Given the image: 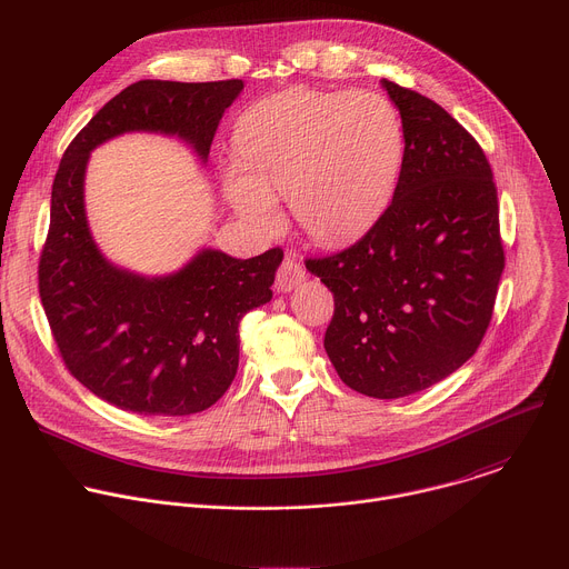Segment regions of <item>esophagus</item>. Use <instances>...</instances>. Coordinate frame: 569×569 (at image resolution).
I'll return each instance as SVG.
<instances>
[{
  "instance_id": "34e87169",
  "label": "esophagus",
  "mask_w": 569,
  "mask_h": 569,
  "mask_svg": "<svg viewBox=\"0 0 569 569\" xmlns=\"http://www.w3.org/2000/svg\"><path fill=\"white\" fill-rule=\"evenodd\" d=\"M303 281H306V270L295 259H286L277 270V283L274 286H277V292H290Z\"/></svg>"
}]
</instances>
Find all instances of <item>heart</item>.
<instances>
[{"label": "heart", "mask_w": 569, "mask_h": 569, "mask_svg": "<svg viewBox=\"0 0 569 569\" xmlns=\"http://www.w3.org/2000/svg\"><path fill=\"white\" fill-rule=\"evenodd\" d=\"M236 161L222 189L236 213L270 231L288 200L301 231L338 246L389 207L405 159L396 108L382 94L288 90L238 119Z\"/></svg>", "instance_id": "1"}]
</instances>
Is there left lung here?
<instances>
[{
  "mask_svg": "<svg viewBox=\"0 0 569 569\" xmlns=\"http://www.w3.org/2000/svg\"><path fill=\"white\" fill-rule=\"evenodd\" d=\"M380 83L405 134L393 200L351 248L306 268L336 299L323 349L342 382L371 398H402L477 351L505 250L498 189L479 143L439 103Z\"/></svg>",
  "mask_w": 569,
  "mask_h": 569,
  "instance_id": "1",
  "label": "left lung"
}]
</instances>
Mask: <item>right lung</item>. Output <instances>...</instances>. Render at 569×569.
Listing matches in <instances>:
<instances>
[{
	"instance_id": "add662e5",
	"label": "right lung",
	"mask_w": 569,
	"mask_h": 569,
	"mask_svg": "<svg viewBox=\"0 0 569 569\" xmlns=\"http://www.w3.org/2000/svg\"><path fill=\"white\" fill-rule=\"evenodd\" d=\"M240 92L238 78L139 80L108 101L60 159L38 266L40 299L64 367L119 410L187 417L211 408L238 369V323L272 299L283 252L272 248L242 261L202 250L167 277L112 266L86 216L90 152L123 132H161L207 161L218 123Z\"/></svg>"
}]
</instances>
